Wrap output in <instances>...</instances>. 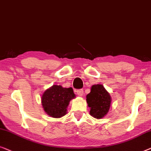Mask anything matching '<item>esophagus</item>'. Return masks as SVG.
Wrapping results in <instances>:
<instances>
[{
  "mask_svg": "<svg viewBox=\"0 0 151 151\" xmlns=\"http://www.w3.org/2000/svg\"><path fill=\"white\" fill-rule=\"evenodd\" d=\"M76 94H77L79 96H82L83 94V90H82V89L77 90H76Z\"/></svg>",
  "mask_w": 151,
  "mask_h": 151,
  "instance_id": "obj_1",
  "label": "esophagus"
}]
</instances>
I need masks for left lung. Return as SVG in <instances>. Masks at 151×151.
<instances>
[{"mask_svg":"<svg viewBox=\"0 0 151 151\" xmlns=\"http://www.w3.org/2000/svg\"><path fill=\"white\" fill-rule=\"evenodd\" d=\"M88 107H90V114L97 119H101L109 111L111 105V96L103 85H94L91 92L86 96Z\"/></svg>","mask_w":151,"mask_h":151,"instance_id":"1","label":"left lung"}]
</instances>
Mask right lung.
I'll return each instance as SVG.
<instances>
[{"mask_svg":"<svg viewBox=\"0 0 151 151\" xmlns=\"http://www.w3.org/2000/svg\"><path fill=\"white\" fill-rule=\"evenodd\" d=\"M75 97L72 88H65L61 86L54 85L42 94V105L48 116L61 118L66 114L70 101Z\"/></svg>","mask_w":151,"mask_h":151,"instance_id":"obj_1","label":"right lung"}]
</instances>
